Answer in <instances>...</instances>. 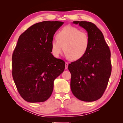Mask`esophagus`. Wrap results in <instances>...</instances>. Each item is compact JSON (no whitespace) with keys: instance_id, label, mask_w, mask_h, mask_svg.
Returning a JSON list of instances; mask_svg holds the SVG:
<instances>
[{"instance_id":"esophagus-1","label":"esophagus","mask_w":123,"mask_h":123,"mask_svg":"<svg viewBox=\"0 0 123 123\" xmlns=\"http://www.w3.org/2000/svg\"><path fill=\"white\" fill-rule=\"evenodd\" d=\"M68 64H68V63H67V62L65 63V69H68Z\"/></svg>"}]
</instances>
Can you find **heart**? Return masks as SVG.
<instances>
[{
  "label": "heart",
  "instance_id": "1",
  "mask_svg": "<svg viewBox=\"0 0 123 123\" xmlns=\"http://www.w3.org/2000/svg\"><path fill=\"white\" fill-rule=\"evenodd\" d=\"M56 38L51 41L53 55L58 58L64 50L72 60L81 59L88 50L90 38L86 32L70 26H65L57 33Z\"/></svg>",
  "mask_w": 123,
  "mask_h": 123
}]
</instances>
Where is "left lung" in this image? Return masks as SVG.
<instances>
[{
  "label": "left lung",
  "mask_w": 123,
  "mask_h": 123,
  "mask_svg": "<svg viewBox=\"0 0 123 123\" xmlns=\"http://www.w3.org/2000/svg\"><path fill=\"white\" fill-rule=\"evenodd\" d=\"M86 30L90 44L86 54L68 65L71 73L70 88L74 96L86 102L102 97L111 73L110 50L102 32L95 24L87 21H74Z\"/></svg>",
  "instance_id": "1"
}]
</instances>
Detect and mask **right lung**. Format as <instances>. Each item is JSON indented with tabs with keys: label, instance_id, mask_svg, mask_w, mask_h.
Listing matches in <instances>:
<instances>
[{
	"label": "right lung",
	"instance_id": "add662e5",
	"mask_svg": "<svg viewBox=\"0 0 123 123\" xmlns=\"http://www.w3.org/2000/svg\"><path fill=\"white\" fill-rule=\"evenodd\" d=\"M63 23H37L19 37L12 55V76L18 92L26 101L48 100L53 92L54 81L64 70L65 62L51 53L54 35Z\"/></svg>",
	"mask_w": 123,
	"mask_h": 123
}]
</instances>
